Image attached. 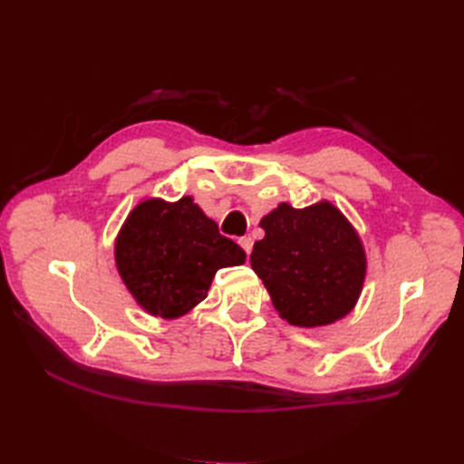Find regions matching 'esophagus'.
<instances>
[{
    "instance_id": "esophagus-1",
    "label": "esophagus",
    "mask_w": 464,
    "mask_h": 464,
    "mask_svg": "<svg viewBox=\"0 0 464 464\" xmlns=\"http://www.w3.org/2000/svg\"><path fill=\"white\" fill-rule=\"evenodd\" d=\"M240 246L244 247V251L249 256L251 254V247H254V240H251L249 236H244V237H240Z\"/></svg>"
}]
</instances>
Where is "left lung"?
<instances>
[{"label":"left lung","mask_w":464,"mask_h":464,"mask_svg":"<svg viewBox=\"0 0 464 464\" xmlns=\"http://www.w3.org/2000/svg\"><path fill=\"white\" fill-rule=\"evenodd\" d=\"M265 237L251 269L290 325H331L353 312L366 280V251L353 224L331 201L294 208L280 203L259 222Z\"/></svg>","instance_id":"obj_1"}]
</instances>
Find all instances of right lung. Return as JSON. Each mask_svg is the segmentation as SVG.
Wrapping results in <instances>:
<instances>
[{
  "label": "right lung",
  "instance_id": "1",
  "mask_svg": "<svg viewBox=\"0 0 464 464\" xmlns=\"http://www.w3.org/2000/svg\"><path fill=\"white\" fill-rule=\"evenodd\" d=\"M114 256L135 302L162 319L191 312L207 298L218 269L246 261V251L222 236L189 195L139 203L116 237Z\"/></svg>",
  "mask_w": 464,
  "mask_h": 464
}]
</instances>
